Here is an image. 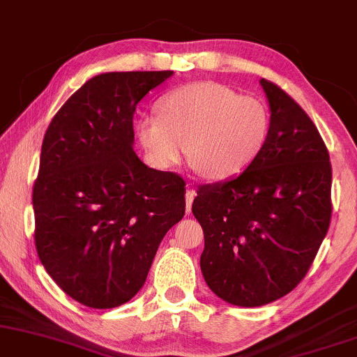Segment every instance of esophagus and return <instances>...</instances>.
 <instances>
[{
  "mask_svg": "<svg viewBox=\"0 0 357 357\" xmlns=\"http://www.w3.org/2000/svg\"><path fill=\"white\" fill-rule=\"evenodd\" d=\"M195 195H197V192L194 190V188L188 187V188H187V194H185V200H187V213L192 211V202H194Z\"/></svg>",
  "mask_w": 357,
  "mask_h": 357,
  "instance_id": "34e87169",
  "label": "esophagus"
}]
</instances>
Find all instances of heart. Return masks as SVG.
<instances>
[{
  "mask_svg": "<svg viewBox=\"0 0 357 357\" xmlns=\"http://www.w3.org/2000/svg\"><path fill=\"white\" fill-rule=\"evenodd\" d=\"M157 116L135 121L137 144L157 170L178 165L187 153L208 180L242 174L267 144L271 112L261 98L213 82H195L158 98Z\"/></svg>",
  "mask_w": 357,
  "mask_h": 357,
  "instance_id": "1",
  "label": "heart"
}]
</instances>
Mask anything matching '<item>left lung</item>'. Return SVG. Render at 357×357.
<instances>
[{"mask_svg":"<svg viewBox=\"0 0 357 357\" xmlns=\"http://www.w3.org/2000/svg\"><path fill=\"white\" fill-rule=\"evenodd\" d=\"M261 85L271 107L266 146L238 177L200 185L192 204L205 282L241 307L278 301L304 279L333 212V169L316 125L282 88Z\"/></svg>","mask_w":357,"mask_h":357,"instance_id":"1","label":"left lung"}]
</instances>
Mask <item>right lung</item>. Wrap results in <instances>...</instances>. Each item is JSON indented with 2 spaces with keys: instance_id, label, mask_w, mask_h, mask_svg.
Returning <instances> with one entry per match:
<instances>
[{
  "instance_id": "obj_1",
  "label": "right lung",
  "mask_w": 357,
  "mask_h": 357,
  "mask_svg": "<svg viewBox=\"0 0 357 357\" xmlns=\"http://www.w3.org/2000/svg\"><path fill=\"white\" fill-rule=\"evenodd\" d=\"M174 71L96 75L46 130L33 187L38 257L77 303H128L163 236L185 213V182L133 152L138 102Z\"/></svg>"
}]
</instances>
